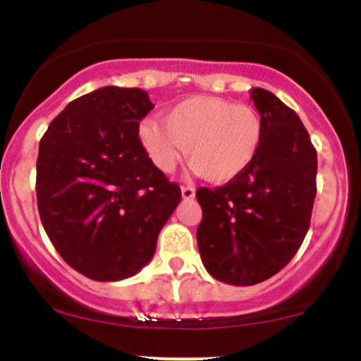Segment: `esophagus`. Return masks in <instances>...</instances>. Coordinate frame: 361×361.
<instances>
[{
	"mask_svg": "<svg viewBox=\"0 0 361 361\" xmlns=\"http://www.w3.org/2000/svg\"><path fill=\"white\" fill-rule=\"evenodd\" d=\"M181 197H183L185 201H190V199H194L195 197V188L188 187V185H183V187H181Z\"/></svg>",
	"mask_w": 361,
	"mask_h": 361,
	"instance_id": "1",
	"label": "esophagus"
}]
</instances>
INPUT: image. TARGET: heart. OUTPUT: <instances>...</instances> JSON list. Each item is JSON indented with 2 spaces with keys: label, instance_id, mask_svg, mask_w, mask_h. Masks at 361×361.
Instances as JSON below:
<instances>
[{
  "label": "heart",
  "instance_id": "b5f03b06",
  "mask_svg": "<svg viewBox=\"0 0 361 361\" xmlns=\"http://www.w3.org/2000/svg\"><path fill=\"white\" fill-rule=\"evenodd\" d=\"M140 140L162 173H173L183 150L192 169L211 183H227L255 162L264 141L260 113L248 104L195 96L164 116L145 120Z\"/></svg>",
  "mask_w": 361,
  "mask_h": 361
}]
</instances>
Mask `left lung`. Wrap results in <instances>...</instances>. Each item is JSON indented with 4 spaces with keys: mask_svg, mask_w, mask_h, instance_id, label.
Listing matches in <instances>:
<instances>
[{
    "mask_svg": "<svg viewBox=\"0 0 361 361\" xmlns=\"http://www.w3.org/2000/svg\"><path fill=\"white\" fill-rule=\"evenodd\" d=\"M264 141L248 169L224 187L195 192L197 246L218 281L250 286L278 274L311 224L318 157L298 115L269 90L251 89Z\"/></svg>",
    "mask_w": 361,
    "mask_h": 361,
    "instance_id": "1",
    "label": "left lung"
}]
</instances>
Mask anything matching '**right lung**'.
I'll list each match as a JSON object with an SVG mask.
<instances>
[{
	"instance_id": "add662e5",
	"label": "right lung",
	"mask_w": 361,
	"mask_h": 361,
	"mask_svg": "<svg viewBox=\"0 0 361 361\" xmlns=\"http://www.w3.org/2000/svg\"><path fill=\"white\" fill-rule=\"evenodd\" d=\"M141 89L101 87L71 101L39 141L36 199L64 262L94 281L137 274L181 201L140 140L152 111Z\"/></svg>"
}]
</instances>
